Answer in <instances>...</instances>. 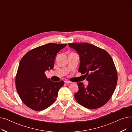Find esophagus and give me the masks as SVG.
<instances>
[{
    "instance_id": "34e87169",
    "label": "esophagus",
    "mask_w": 132,
    "mask_h": 132,
    "mask_svg": "<svg viewBox=\"0 0 132 132\" xmlns=\"http://www.w3.org/2000/svg\"><path fill=\"white\" fill-rule=\"evenodd\" d=\"M64 82H65V83H66V84H71V83H72V82H71L70 81H68V80H65Z\"/></svg>"
}]
</instances>
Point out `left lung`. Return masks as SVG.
<instances>
[{
    "label": "left lung",
    "mask_w": 132,
    "mask_h": 132,
    "mask_svg": "<svg viewBox=\"0 0 132 132\" xmlns=\"http://www.w3.org/2000/svg\"><path fill=\"white\" fill-rule=\"evenodd\" d=\"M80 56L79 72L86 75L88 85L78 82L74 97L80 105L90 109L102 107L109 101L118 80L116 68L110 55L104 49L86 43H69Z\"/></svg>",
    "instance_id": "left-lung-1"
}]
</instances>
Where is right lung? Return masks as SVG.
<instances>
[{
	"label": "right lung",
	"mask_w": 132,
	"mask_h": 132,
	"mask_svg": "<svg viewBox=\"0 0 132 132\" xmlns=\"http://www.w3.org/2000/svg\"><path fill=\"white\" fill-rule=\"evenodd\" d=\"M67 45L48 43L28 52L21 59L15 78L18 95L24 104L35 111L43 110L56 99L64 82H53L45 72L52 69L57 53Z\"/></svg>",
	"instance_id": "1"
}]
</instances>
